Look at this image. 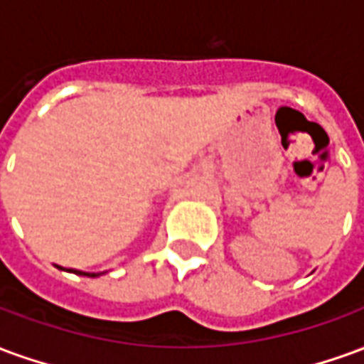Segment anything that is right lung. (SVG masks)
Instances as JSON below:
<instances>
[{
  "instance_id": "1",
  "label": "right lung",
  "mask_w": 364,
  "mask_h": 364,
  "mask_svg": "<svg viewBox=\"0 0 364 364\" xmlns=\"http://www.w3.org/2000/svg\"><path fill=\"white\" fill-rule=\"evenodd\" d=\"M72 273H75V274H83V277H99V274H90V273H83V271H72Z\"/></svg>"
}]
</instances>
